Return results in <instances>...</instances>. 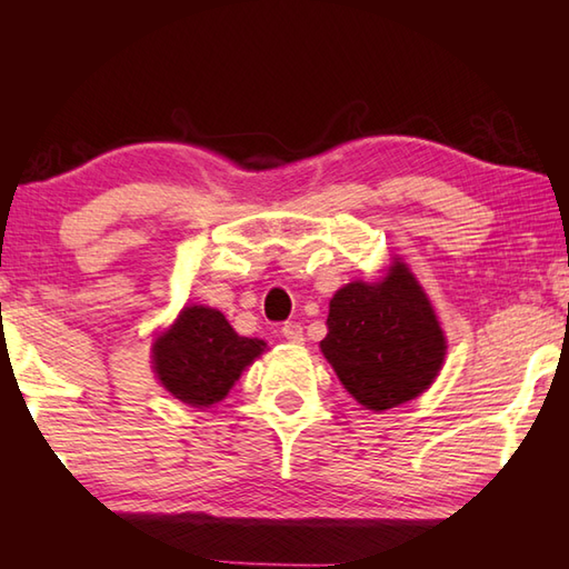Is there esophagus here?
Segmentation results:
<instances>
[{
    "mask_svg": "<svg viewBox=\"0 0 569 569\" xmlns=\"http://www.w3.org/2000/svg\"><path fill=\"white\" fill-rule=\"evenodd\" d=\"M281 332H283V337L291 345H303V340H306V337H303V325H300V322H286L283 328H281Z\"/></svg>",
    "mask_w": 569,
    "mask_h": 569,
    "instance_id": "1",
    "label": "esophagus"
}]
</instances>
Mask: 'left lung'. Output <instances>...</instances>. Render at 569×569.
Listing matches in <instances>:
<instances>
[{"label":"left lung","mask_w":569,"mask_h":569,"mask_svg":"<svg viewBox=\"0 0 569 569\" xmlns=\"http://www.w3.org/2000/svg\"><path fill=\"white\" fill-rule=\"evenodd\" d=\"M320 349L361 406L386 410L428 389L447 345L430 300L396 261L383 281H355L335 293Z\"/></svg>","instance_id":"left-lung-1"}]
</instances>
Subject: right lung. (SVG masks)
Returning a JSON list of instances; mask_svg holds the SVG:
<instances>
[{
  "mask_svg": "<svg viewBox=\"0 0 569 569\" xmlns=\"http://www.w3.org/2000/svg\"><path fill=\"white\" fill-rule=\"evenodd\" d=\"M263 347V340L239 337L220 310L192 306L156 340L153 369L183 403L212 406L222 401Z\"/></svg>",
  "mask_w": 569,
  "mask_h": 569,
  "instance_id": "1",
  "label": "right lung"
}]
</instances>
